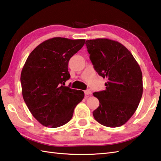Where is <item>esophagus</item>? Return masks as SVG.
<instances>
[{"label":"esophagus","instance_id":"obj_1","mask_svg":"<svg viewBox=\"0 0 161 161\" xmlns=\"http://www.w3.org/2000/svg\"><path fill=\"white\" fill-rule=\"evenodd\" d=\"M84 93L86 95H91L92 92L91 91V90H86V91H84Z\"/></svg>","mask_w":161,"mask_h":161}]
</instances>
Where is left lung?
<instances>
[{"mask_svg": "<svg viewBox=\"0 0 161 161\" xmlns=\"http://www.w3.org/2000/svg\"><path fill=\"white\" fill-rule=\"evenodd\" d=\"M86 45L95 70L108 79L105 91L93 92L99 101L93 117L104 126L123 125L135 113L143 95L140 66L128 48L117 41L88 40Z\"/></svg>", "mask_w": 161, "mask_h": 161, "instance_id": "obj_1", "label": "left lung"}]
</instances>
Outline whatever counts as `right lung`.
<instances>
[{
	"mask_svg": "<svg viewBox=\"0 0 161 161\" xmlns=\"http://www.w3.org/2000/svg\"><path fill=\"white\" fill-rule=\"evenodd\" d=\"M85 40L48 39L35 48L22 68V97L32 115L41 124L58 128L72 119L84 92L64 86L70 78L69 59L84 45Z\"/></svg>",
	"mask_w": 161,
	"mask_h": 161,
	"instance_id": "add662e5",
	"label": "right lung"
}]
</instances>
